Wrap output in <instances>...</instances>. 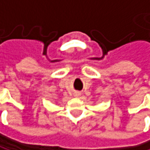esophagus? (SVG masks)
I'll return each mask as SVG.
<instances>
[{"instance_id": "obj_1", "label": "esophagus", "mask_w": 150, "mask_h": 150, "mask_svg": "<svg viewBox=\"0 0 150 150\" xmlns=\"http://www.w3.org/2000/svg\"><path fill=\"white\" fill-rule=\"evenodd\" d=\"M77 94H78V95H80V93H77ZM78 95H77V96H78Z\"/></svg>"}]
</instances>
